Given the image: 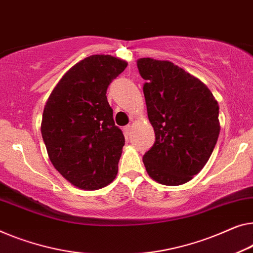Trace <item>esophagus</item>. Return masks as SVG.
Here are the masks:
<instances>
[{
	"instance_id": "1",
	"label": "esophagus",
	"mask_w": 253,
	"mask_h": 253,
	"mask_svg": "<svg viewBox=\"0 0 253 253\" xmlns=\"http://www.w3.org/2000/svg\"><path fill=\"white\" fill-rule=\"evenodd\" d=\"M124 133H125V135H126L127 137L129 136L130 133H131V126H130V125H128V126H125V127H124Z\"/></svg>"
}]
</instances>
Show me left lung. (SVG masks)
Masks as SVG:
<instances>
[{
	"instance_id": "obj_1",
	"label": "left lung",
	"mask_w": 253,
	"mask_h": 253,
	"mask_svg": "<svg viewBox=\"0 0 253 253\" xmlns=\"http://www.w3.org/2000/svg\"><path fill=\"white\" fill-rule=\"evenodd\" d=\"M137 68L156 142L143 157L151 178L187 183L208 163L219 136V105L206 84L170 61L142 58Z\"/></svg>"
}]
</instances>
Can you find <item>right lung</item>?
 <instances>
[{"label":"right lung","instance_id":"1","mask_svg":"<svg viewBox=\"0 0 253 253\" xmlns=\"http://www.w3.org/2000/svg\"><path fill=\"white\" fill-rule=\"evenodd\" d=\"M125 60L95 54L63 75L44 107L41 131L52 165L74 186L94 191L116 178L125 137L107 100Z\"/></svg>","mask_w":253,"mask_h":253}]
</instances>
